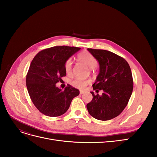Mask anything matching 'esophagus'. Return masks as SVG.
<instances>
[{
  "mask_svg": "<svg viewBox=\"0 0 157 157\" xmlns=\"http://www.w3.org/2000/svg\"><path fill=\"white\" fill-rule=\"evenodd\" d=\"M84 94V91H82V90H80V94Z\"/></svg>",
  "mask_w": 157,
  "mask_h": 157,
  "instance_id": "esophagus-1",
  "label": "esophagus"
}]
</instances>
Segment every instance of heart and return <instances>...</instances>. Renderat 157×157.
<instances>
[{
  "instance_id": "1",
  "label": "heart",
  "mask_w": 157,
  "mask_h": 157,
  "mask_svg": "<svg viewBox=\"0 0 157 157\" xmlns=\"http://www.w3.org/2000/svg\"><path fill=\"white\" fill-rule=\"evenodd\" d=\"M77 58L79 61H82L90 69L94 68L98 64L97 59L95 58V56L87 51H84L80 53L77 56ZM72 64V60L71 59H68L65 61L64 67L65 72L67 75H69L71 73ZM90 82V80L89 79H83L80 78H75L70 82L71 84L73 86L79 89H84Z\"/></svg>"
}]
</instances>
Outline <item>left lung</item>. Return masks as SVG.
<instances>
[{
  "label": "left lung",
  "instance_id": "1",
  "mask_svg": "<svg viewBox=\"0 0 157 157\" xmlns=\"http://www.w3.org/2000/svg\"><path fill=\"white\" fill-rule=\"evenodd\" d=\"M99 65V72L93 89L103 90L101 96H93L86 105L90 115L99 121H109L124 110L133 91V78L129 64L121 56L105 50L88 48Z\"/></svg>",
  "mask_w": 157,
  "mask_h": 157
}]
</instances>
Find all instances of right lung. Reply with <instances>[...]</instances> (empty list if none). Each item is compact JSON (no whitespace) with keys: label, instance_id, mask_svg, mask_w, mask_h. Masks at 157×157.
<instances>
[{"label":"right lung","instance_id":"add662e5","mask_svg":"<svg viewBox=\"0 0 157 157\" xmlns=\"http://www.w3.org/2000/svg\"><path fill=\"white\" fill-rule=\"evenodd\" d=\"M80 50L78 47L54 46L39 52L32 60L26 77L29 96L40 113L59 117L66 113L79 90L67 84L64 90L56 86L66 75L65 63Z\"/></svg>","mask_w":157,"mask_h":157}]
</instances>
